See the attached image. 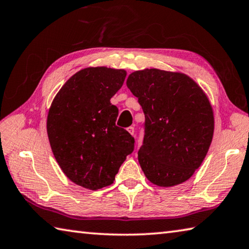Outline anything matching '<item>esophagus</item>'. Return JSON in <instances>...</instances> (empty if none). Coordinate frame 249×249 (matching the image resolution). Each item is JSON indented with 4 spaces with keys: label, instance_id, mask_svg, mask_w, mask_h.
Returning <instances> with one entry per match:
<instances>
[{
    "label": "esophagus",
    "instance_id": "1",
    "mask_svg": "<svg viewBox=\"0 0 249 249\" xmlns=\"http://www.w3.org/2000/svg\"><path fill=\"white\" fill-rule=\"evenodd\" d=\"M127 131H128L130 134H132V136H133V134H134V127H132V125H131V127L127 128Z\"/></svg>",
    "mask_w": 249,
    "mask_h": 249
}]
</instances>
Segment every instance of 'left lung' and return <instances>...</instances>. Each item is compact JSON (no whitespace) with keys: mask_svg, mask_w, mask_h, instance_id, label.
Returning <instances> with one entry per match:
<instances>
[{"mask_svg":"<svg viewBox=\"0 0 249 249\" xmlns=\"http://www.w3.org/2000/svg\"><path fill=\"white\" fill-rule=\"evenodd\" d=\"M128 89L145 116L139 163L151 182L175 186L193 176L210 147L214 118L206 94L181 73L133 72Z\"/></svg>","mask_w":249,"mask_h":249,"instance_id":"8db88e82","label":"left lung"}]
</instances>
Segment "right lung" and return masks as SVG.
I'll use <instances>...</instances> for the list:
<instances>
[{
  "mask_svg": "<svg viewBox=\"0 0 249 249\" xmlns=\"http://www.w3.org/2000/svg\"><path fill=\"white\" fill-rule=\"evenodd\" d=\"M124 70L87 68L70 78L52 102L47 119L50 145L74 184L96 190L111 185L134 138L117 127L110 98L124 84Z\"/></svg>",
  "mask_w": 249,
  "mask_h": 249,
  "instance_id": "add662e5",
  "label": "right lung"
}]
</instances>
